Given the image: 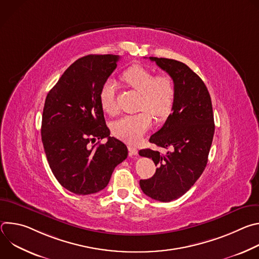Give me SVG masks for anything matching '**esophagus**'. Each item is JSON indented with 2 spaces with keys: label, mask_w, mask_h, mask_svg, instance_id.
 <instances>
[{
  "label": "esophagus",
  "mask_w": 259,
  "mask_h": 259,
  "mask_svg": "<svg viewBox=\"0 0 259 259\" xmlns=\"http://www.w3.org/2000/svg\"><path fill=\"white\" fill-rule=\"evenodd\" d=\"M128 151H129V155L130 156H135L138 154V151L135 146L132 145H128Z\"/></svg>",
  "instance_id": "esophagus-1"
}]
</instances>
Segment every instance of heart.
<instances>
[{
  "instance_id": "heart-1",
  "label": "heart",
  "mask_w": 259,
  "mask_h": 259,
  "mask_svg": "<svg viewBox=\"0 0 259 259\" xmlns=\"http://www.w3.org/2000/svg\"><path fill=\"white\" fill-rule=\"evenodd\" d=\"M124 81L135 91L141 94L139 109L143 112L125 116L113 124L114 134L127 142H138L152 127V116L165 118L172 109L175 99V86L168 76H158L146 67L133 65L123 73ZM99 101L103 112L116 115L118 105L116 101V88L112 80H107L101 86ZM149 110V113L147 112Z\"/></svg>"
}]
</instances>
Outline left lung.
<instances>
[{"instance_id": "left-lung-1", "label": "left lung", "mask_w": 259, "mask_h": 259, "mask_svg": "<svg viewBox=\"0 0 259 259\" xmlns=\"http://www.w3.org/2000/svg\"><path fill=\"white\" fill-rule=\"evenodd\" d=\"M172 78L175 99L172 113L150 142L169 149L165 155L140 150L158 166L152 178L140 179L142 192L154 200L170 202L186 194L199 179L208 162L214 135L211 97L202 79L183 62L150 57Z\"/></svg>"}]
</instances>
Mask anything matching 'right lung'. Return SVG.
<instances>
[{
    "instance_id": "1",
    "label": "right lung",
    "mask_w": 259,
    "mask_h": 259,
    "mask_svg": "<svg viewBox=\"0 0 259 259\" xmlns=\"http://www.w3.org/2000/svg\"><path fill=\"white\" fill-rule=\"evenodd\" d=\"M119 59L113 54L79 58L45 100L41 133L47 161L57 181L76 195L102 191L128 156L127 146L109 136L99 101L101 86ZM103 138L105 144H93Z\"/></svg>"
}]
</instances>
